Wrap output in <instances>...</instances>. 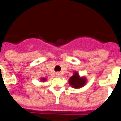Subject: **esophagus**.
<instances>
[{
  "label": "esophagus",
  "mask_w": 121,
  "mask_h": 121,
  "mask_svg": "<svg viewBox=\"0 0 121 121\" xmlns=\"http://www.w3.org/2000/svg\"><path fill=\"white\" fill-rule=\"evenodd\" d=\"M56 77H60V76H61L60 73H56Z\"/></svg>",
  "instance_id": "1"
}]
</instances>
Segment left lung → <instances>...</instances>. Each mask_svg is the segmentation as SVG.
I'll use <instances>...</instances> for the list:
<instances>
[{"label": "left lung", "instance_id": "8db88e82", "mask_svg": "<svg viewBox=\"0 0 121 121\" xmlns=\"http://www.w3.org/2000/svg\"><path fill=\"white\" fill-rule=\"evenodd\" d=\"M87 82V78L85 76H80L77 71H74L73 75L69 80V84L73 88L80 89L84 87Z\"/></svg>", "mask_w": 121, "mask_h": 121}]
</instances>
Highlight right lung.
Instances as JSON below:
<instances>
[{
	"instance_id": "1",
	"label": "right lung",
	"mask_w": 121,
	"mask_h": 121,
	"mask_svg": "<svg viewBox=\"0 0 121 121\" xmlns=\"http://www.w3.org/2000/svg\"><path fill=\"white\" fill-rule=\"evenodd\" d=\"M40 80L41 82H45L47 80V78H41L40 79Z\"/></svg>"
}]
</instances>
